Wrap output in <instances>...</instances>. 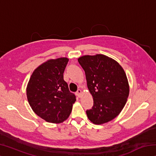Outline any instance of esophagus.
<instances>
[{
    "label": "esophagus",
    "mask_w": 156,
    "mask_h": 156,
    "mask_svg": "<svg viewBox=\"0 0 156 156\" xmlns=\"http://www.w3.org/2000/svg\"><path fill=\"white\" fill-rule=\"evenodd\" d=\"M82 94H83V92H82V91L80 90V89H78V90L77 91V92H76V95H77V96H78L79 98L81 97Z\"/></svg>",
    "instance_id": "esophagus-1"
}]
</instances>
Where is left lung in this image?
<instances>
[{"mask_svg":"<svg viewBox=\"0 0 156 156\" xmlns=\"http://www.w3.org/2000/svg\"><path fill=\"white\" fill-rule=\"evenodd\" d=\"M85 72L89 91L94 99L89 120L102 125L114 119L125 107L129 94L126 75L115 60L103 54L86 55L78 59Z\"/></svg>","mask_w":156,"mask_h":156,"instance_id":"left-lung-1","label":"left lung"}]
</instances>
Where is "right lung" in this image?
Returning a JSON list of instances; mask_svg holds the SVG:
<instances>
[{
	"instance_id": "add662e5",
	"label": "right lung",
	"mask_w": 156,
	"mask_h": 156,
	"mask_svg": "<svg viewBox=\"0 0 156 156\" xmlns=\"http://www.w3.org/2000/svg\"><path fill=\"white\" fill-rule=\"evenodd\" d=\"M67 58L50 59L34 71L27 86V97L36 114L48 122L60 123L69 116L75 95L63 79Z\"/></svg>"
}]
</instances>
